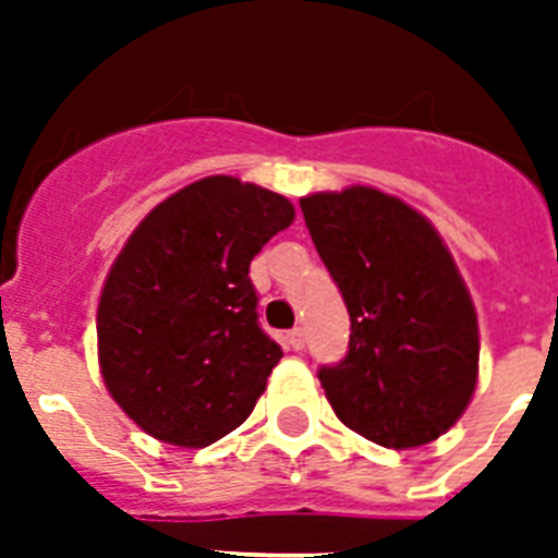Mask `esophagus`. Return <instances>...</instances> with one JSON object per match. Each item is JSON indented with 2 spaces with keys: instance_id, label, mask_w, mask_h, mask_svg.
Returning <instances> with one entry per match:
<instances>
[{
  "instance_id": "34e87169",
  "label": "esophagus",
  "mask_w": 558,
  "mask_h": 558,
  "mask_svg": "<svg viewBox=\"0 0 558 558\" xmlns=\"http://www.w3.org/2000/svg\"><path fill=\"white\" fill-rule=\"evenodd\" d=\"M287 344L292 350H304V330H301V327H292V330L287 332Z\"/></svg>"
}]
</instances>
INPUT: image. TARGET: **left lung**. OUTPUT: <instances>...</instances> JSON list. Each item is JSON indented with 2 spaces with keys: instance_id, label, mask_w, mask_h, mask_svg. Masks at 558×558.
Here are the masks:
<instances>
[{
  "instance_id": "obj_1",
  "label": "left lung",
  "mask_w": 558,
  "mask_h": 558,
  "mask_svg": "<svg viewBox=\"0 0 558 558\" xmlns=\"http://www.w3.org/2000/svg\"><path fill=\"white\" fill-rule=\"evenodd\" d=\"M306 228L350 313L339 365L318 367L332 411L385 449H414L458 423L477 381V315L423 214L373 187L301 199Z\"/></svg>"
}]
</instances>
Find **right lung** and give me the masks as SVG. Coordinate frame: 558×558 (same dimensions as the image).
I'll list each match as a JSON object with an SVG mask.
<instances>
[{"instance_id":"obj_1","label":"right lung","mask_w":558,"mask_h":558,"mask_svg":"<svg viewBox=\"0 0 558 558\" xmlns=\"http://www.w3.org/2000/svg\"><path fill=\"white\" fill-rule=\"evenodd\" d=\"M295 219L292 202L208 177L144 217L98 304L100 373L144 432L202 449L234 432L283 350L257 322L254 254Z\"/></svg>"}]
</instances>
